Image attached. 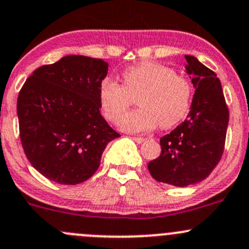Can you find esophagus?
Masks as SVG:
<instances>
[{
    "label": "esophagus",
    "mask_w": 249,
    "mask_h": 249,
    "mask_svg": "<svg viewBox=\"0 0 249 249\" xmlns=\"http://www.w3.org/2000/svg\"><path fill=\"white\" fill-rule=\"evenodd\" d=\"M132 140H134L135 142H137V143H143L145 141L144 137H132Z\"/></svg>",
    "instance_id": "obj_1"
}]
</instances>
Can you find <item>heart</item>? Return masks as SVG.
<instances>
[{"label":"heart","mask_w":249,"mask_h":249,"mask_svg":"<svg viewBox=\"0 0 249 249\" xmlns=\"http://www.w3.org/2000/svg\"><path fill=\"white\" fill-rule=\"evenodd\" d=\"M123 85L106 78L100 84V102L105 117L115 122L138 96L139 109L125 113L118 126L127 132H143L159 124L167 129L178 124L188 113L192 87L183 77L164 65L143 61L122 73Z\"/></svg>","instance_id":"heart-1"}]
</instances>
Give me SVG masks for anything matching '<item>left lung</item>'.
I'll return each instance as SVG.
<instances>
[{
	"label": "left lung",
	"mask_w": 249,
	"mask_h": 249,
	"mask_svg": "<svg viewBox=\"0 0 249 249\" xmlns=\"http://www.w3.org/2000/svg\"><path fill=\"white\" fill-rule=\"evenodd\" d=\"M185 73L195 89L187 120L160 139L161 154L148 164L158 182L187 187L205 179L224 150L229 110L217 74L185 55Z\"/></svg>",
	"instance_id": "8db88e82"
}]
</instances>
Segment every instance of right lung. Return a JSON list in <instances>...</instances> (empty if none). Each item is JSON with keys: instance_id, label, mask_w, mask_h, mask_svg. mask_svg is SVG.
Returning a JSON list of instances; mask_svg holds the SVG:
<instances>
[{"instance_id": "obj_1", "label": "right lung", "mask_w": 249, "mask_h": 249, "mask_svg": "<svg viewBox=\"0 0 249 249\" xmlns=\"http://www.w3.org/2000/svg\"><path fill=\"white\" fill-rule=\"evenodd\" d=\"M101 59L67 55L35 70L18 96L20 140L32 166L59 184H78L99 169L102 153L120 137L100 113Z\"/></svg>"}]
</instances>
